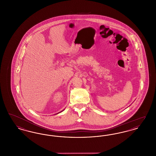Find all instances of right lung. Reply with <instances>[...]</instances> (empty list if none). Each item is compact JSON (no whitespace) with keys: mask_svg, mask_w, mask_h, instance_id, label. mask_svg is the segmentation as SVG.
Segmentation results:
<instances>
[{"mask_svg":"<svg viewBox=\"0 0 156 156\" xmlns=\"http://www.w3.org/2000/svg\"><path fill=\"white\" fill-rule=\"evenodd\" d=\"M64 110H63V111H64ZM61 111V112H62V111ZM58 113H57V114H58Z\"/></svg>","mask_w":156,"mask_h":156,"instance_id":"1","label":"right lung"}]
</instances>
